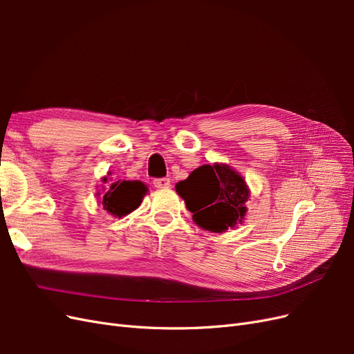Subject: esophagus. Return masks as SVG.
Listing matches in <instances>:
<instances>
[{
  "label": "esophagus",
  "instance_id": "34e87169",
  "mask_svg": "<svg viewBox=\"0 0 354 354\" xmlns=\"http://www.w3.org/2000/svg\"><path fill=\"white\" fill-rule=\"evenodd\" d=\"M169 178H155L153 180V186L156 187V189H167V187H169Z\"/></svg>",
  "mask_w": 354,
  "mask_h": 354
}]
</instances>
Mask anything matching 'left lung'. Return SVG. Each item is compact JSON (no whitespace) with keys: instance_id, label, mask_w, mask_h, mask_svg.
Here are the masks:
<instances>
[{"instance_id":"1","label":"left lung","mask_w":354,"mask_h":354,"mask_svg":"<svg viewBox=\"0 0 354 354\" xmlns=\"http://www.w3.org/2000/svg\"><path fill=\"white\" fill-rule=\"evenodd\" d=\"M192 218L203 230L223 233L242 224L246 216L250 187L239 171L216 162L192 171L186 180L176 185Z\"/></svg>"}]
</instances>
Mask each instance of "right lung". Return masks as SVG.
<instances>
[{"label":"right lung","instance_id":"right-lung-1","mask_svg":"<svg viewBox=\"0 0 354 354\" xmlns=\"http://www.w3.org/2000/svg\"><path fill=\"white\" fill-rule=\"evenodd\" d=\"M111 174L112 173H108V176L102 178L103 183H108ZM104 189H106L103 187L102 192L99 190L95 195L100 198L99 202L103 205V209L118 218H121L138 208L149 192L147 186L140 180H118L109 186L106 192H104Z\"/></svg>","mask_w":354,"mask_h":354}]
</instances>
